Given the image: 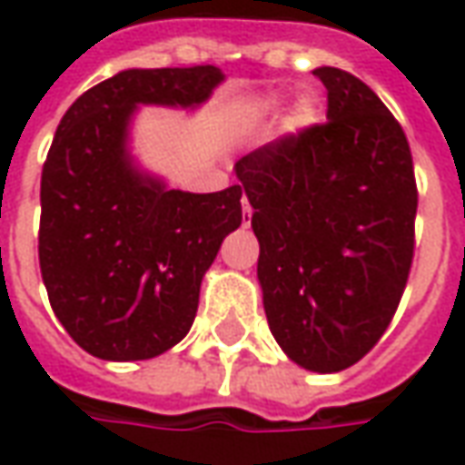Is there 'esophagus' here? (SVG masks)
<instances>
[{
    "mask_svg": "<svg viewBox=\"0 0 465 465\" xmlns=\"http://www.w3.org/2000/svg\"><path fill=\"white\" fill-rule=\"evenodd\" d=\"M243 223H246V226H249V223H252V206H249V199H246V196H243Z\"/></svg>",
    "mask_w": 465,
    "mask_h": 465,
    "instance_id": "1",
    "label": "esophagus"
}]
</instances>
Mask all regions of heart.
<instances>
[{
    "instance_id": "b5f03b06",
    "label": "heart",
    "mask_w": 465,
    "mask_h": 465,
    "mask_svg": "<svg viewBox=\"0 0 465 465\" xmlns=\"http://www.w3.org/2000/svg\"><path fill=\"white\" fill-rule=\"evenodd\" d=\"M269 103H274V100H269ZM312 113H314V108H312L310 100H300L297 108H294V118L300 120V123H304V120L312 118Z\"/></svg>"
}]
</instances>
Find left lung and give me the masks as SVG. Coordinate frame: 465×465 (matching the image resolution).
<instances>
[{
    "instance_id": "obj_1",
    "label": "left lung",
    "mask_w": 465,
    "mask_h": 465,
    "mask_svg": "<svg viewBox=\"0 0 465 465\" xmlns=\"http://www.w3.org/2000/svg\"><path fill=\"white\" fill-rule=\"evenodd\" d=\"M327 123L236 161L254 216L269 330L289 360L340 372L378 345L415 249L413 155L401 123L355 74L317 67Z\"/></svg>"
}]
</instances>
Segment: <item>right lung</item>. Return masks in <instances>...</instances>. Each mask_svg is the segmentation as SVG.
I'll return each instance as SVG.
<instances>
[{"mask_svg":"<svg viewBox=\"0 0 465 465\" xmlns=\"http://www.w3.org/2000/svg\"><path fill=\"white\" fill-rule=\"evenodd\" d=\"M222 80L213 64L123 70L57 125L42 168L40 269L54 317L90 355L128 362L178 345L201 279L242 226V186L165 188L128 151L138 105L196 108Z\"/></svg>","mask_w":465,"mask_h":465,"instance_id":"1","label":"right lung"}]
</instances>
